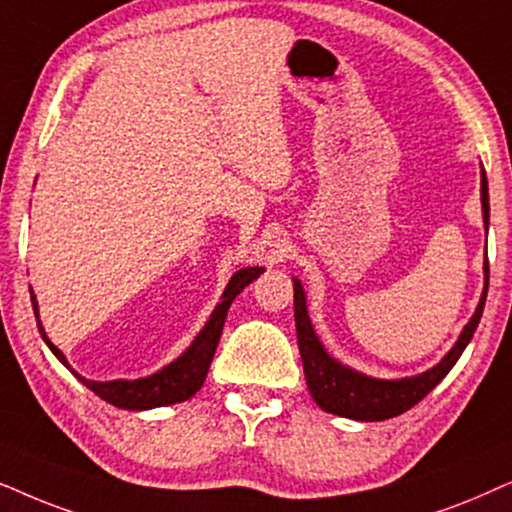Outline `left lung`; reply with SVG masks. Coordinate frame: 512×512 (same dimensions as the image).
Masks as SVG:
<instances>
[{
    "label": "left lung",
    "mask_w": 512,
    "mask_h": 512,
    "mask_svg": "<svg viewBox=\"0 0 512 512\" xmlns=\"http://www.w3.org/2000/svg\"><path fill=\"white\" fill-rule=\"evenodd\" d=\"M480 201H482V222L485 229H489V189H487V175L485 168L480 173ZM295 285V325H297V344L299 353H302L304 377L306 386H309L311 398L316 400L320 410L337 414V417L356 419V421H384L391 417H398L424 400L447 372L456 365L461 358L463 349H466L470 339H473L478 323L482 318V309H485L487 288H489V264L485 257V290H482L480 304L466 325H463L459 339L447 356L433 365L431 370L414 374V377L403 379H377L367 377V374L353 370V367L339 363L325 351L323 342H320L316 330H313L309 309H306V295L299 278H292Z\"/></svg>",
    "instance_id": "8db88e82"
}]
</instances>
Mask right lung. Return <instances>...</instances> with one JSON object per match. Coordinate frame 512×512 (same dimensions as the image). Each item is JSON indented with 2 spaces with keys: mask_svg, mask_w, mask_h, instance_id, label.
I'll use <instances>...</instances> for the list:
<instances>
[{
  "mask_svg": "<svg viewBox=\"0 0 512 512\" xmlns=\"http://www.w3.org/2000/svg\"><path fill=\"white\" fill-rule=\"evenodd\" d=\"M264 274V267H245L238 269L231 281L224 288L220 304L215 306L210 318L203 325V330L196 335L192 344L187 346V351L182 353L180 358H175L173 363H168L166 367H161L159 372L149 374V377H140V379H112V381H93L77 374L67 363L65 353L58 349L56 344L46 337V330L42 327V320H39V304L34 292L32 295V309L34 316H37V325H39V335L49 346L53 356H56L60 363H63L67 370H70L74 377H77L81 384L86 388H91L95 395H100L102 400L114 407H121V410H133V412H142V410H154V407H166V405H175V403H185V400L192 398V395L199 391L206 381V374L210 370V363H213L217 342H220L222 327H224V318H227V311L231 302H234L236 295H241L245 285H250L255 278H260Z\"/></svg>",
  "mask_w": 512,
  "mask_h": 512,
  "instance_id": "right-lung-1",
  "label": "right lung"
}]
</instances>
